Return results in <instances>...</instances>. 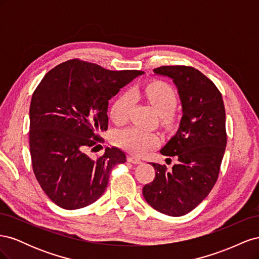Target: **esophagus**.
I'll list each match as a JSON object with an SVG mask.
<instances>
[{
  "mask_svg": "<svg viewBox=\"0 0 259 259\" xmlns=\"http://www.w3.org/2000/svg\"><path fill=\"white\" fill-rule=\"evenodd\" d=\"M127 161L133 163V164H142L143 163V161L140 160L139 158H137V156H128Z\"/></svg>",
  "mask_w": 259,
  "mask_h": 259,
  "instance_id": "34e87169",
  "label": "esophagus"
}]
</instances>
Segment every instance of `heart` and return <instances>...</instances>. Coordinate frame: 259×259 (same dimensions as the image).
Returning a JSON list of instances; mask_svg holds the SVG:
<instances>
[{
  "label": "heart",
  "instance_id": "b5f03b06",
  "mask_svg": "<svg viewBox=\"0 0 259 259\" xmlns=\"http://www.w3.org/2000/svg\"><path fill=\"white\" fill-rule=\"evenodd\" d=\"M133 94L134 96L143 95L152 106L155 112L161 115L164 120L170 117L178 103L175 91L166 83L159 81L149 83L142 91H134ZM132 104L133 100L130 94H123L117 97L110 111L111 120L116 124L126 122ZM115 143L131 153L139 155L146 153L158 145L159 137L152 132H148L137 126H131L117 133L115 135Z\"/></svg>",
  "mask_w": 259,
  "mask_h": 259
}]
</instances>
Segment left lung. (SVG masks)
I'll use <instances>...</instances> for the list:
<instances>
[{"instance_id": "1", "label": "left lung", "mask_w": 259, "mask_h": 259, "mask_svg": "<svg viewBox=\"0 0 259 259\" xmlns=\"http://www.w3.org/2000/svg\"><path fill=\"white\" fill-rule=\"evenodd\" d=\"M153 72L173 81L182 119L176 134L160 150L177 162L171 168L150 163L155 178L143 188V194L160 213L183 216L207 197L217 180L227 144L225 106L215 84L197 69L163 66Z\"/></svg>"}]
</instances>
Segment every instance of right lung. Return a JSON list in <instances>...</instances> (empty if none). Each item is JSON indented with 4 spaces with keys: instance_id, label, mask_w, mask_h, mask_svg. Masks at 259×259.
Returning <instances> with one entry per match:
<instances>
[{
    "instance_id": "1",
    "label": "right lung",
    "mask_w": 259,
    "mask_h": 259,
    "mask_svg": "<svg viewBox=\"0 0 259 259\" xmlns=\"http://www.w3.org/2000/svg\"><path fill=\"white\" fill-rule=\"evenodd\" d=\"M142 74L73 59L52 69L38 84L29 112L31 160L38 184L56 205L92 204L105 192L112 167L126 162L114 147L97 160L86 151L108 128L109 100Z\"/></svg>"
}]
</instances>
